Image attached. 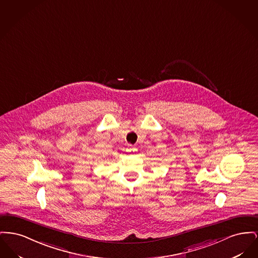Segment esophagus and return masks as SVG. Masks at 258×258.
Instances as JSON below:
<instances>
[{
	"instance_id": "esophagus-1",
	"label": "esophagus",
	"mask_w": 258,
	"mask_h": 258,
	"mask_svg": "<svg viewBox=\"0 0 258 258\" xmlns=\"http://www.w3.org/2000/svg\"><path fill=\"white\" fill-rule=\"evenodd\" d=\"M130 150H131V151H136V150H137V149H130Z\"/></svg>"
}]
</instances>
